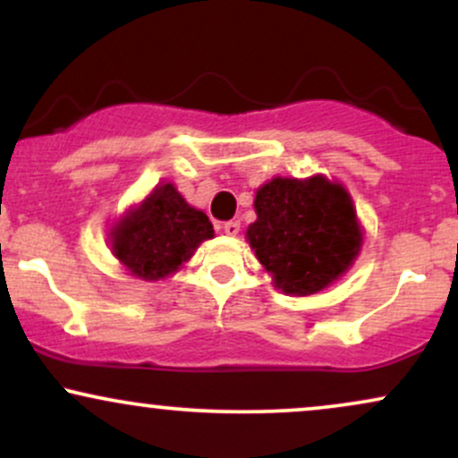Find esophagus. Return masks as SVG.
<instances>
[{"label":"esophagus","mask_w":458,"mask_h":458,"mask_svg":"<svg viewBox=\"0 0 458 458\" xmlns=\"http://www.w3.org/2000/svg\"><path fill=\"white\" fill-rule=\"evenodd\" d=\"M239 230H241V224L236 222V219H230V222L224 224V233L228 236H236L239 234Z\"/></svg>","instance_id":"esophagus-1"}]
</instances>
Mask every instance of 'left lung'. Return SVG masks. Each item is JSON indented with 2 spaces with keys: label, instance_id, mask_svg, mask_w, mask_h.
<instances>
[{
  "label": "left lung",
  "instance_id": "left-lung-1",
  "mask_svg": "<svg viewBox=\"0 0 458 458\" xmlns=\"http://www.w3.org/2000/svg\"><path fill=\"white\" fill-rule=\"evenodd\" d=\"M254 207L259 219L247 241L284 293L312 295L329 286L360 251L353 202L327 178H273L259 189Z\"/></svg>",
  "mask_w": 458,
  "mask_h": 458
}]
</instances>
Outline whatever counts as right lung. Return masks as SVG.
I'll use <instances>...</instances> for the list:
<instances>
[{
    "label": "right lung",
    "mask_w": 458,
    "mask_h": 458,
    "mask_svg": "<svg viewBox=\"0 0 458 458\" xmlns=\"http://www.w3.org/2000/svg\"><path fill=\"white\" fill-rule=\"evenodd\" d=\"M213 224L196 211L172 185H161L127 215L112 233L114 256L141 280H159L176 271L204 239Z\"/></svg>",
    "instance_id": "1"
}]
</instances>
